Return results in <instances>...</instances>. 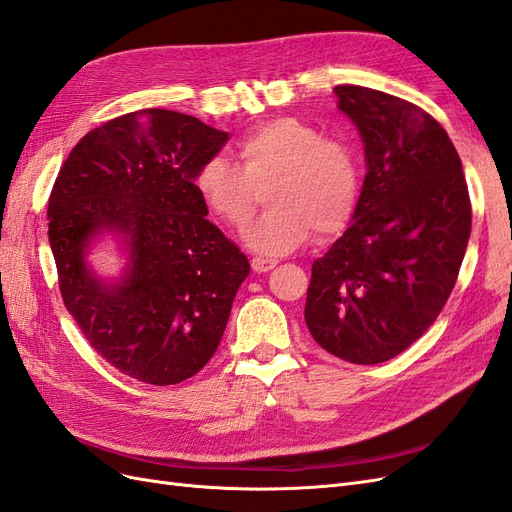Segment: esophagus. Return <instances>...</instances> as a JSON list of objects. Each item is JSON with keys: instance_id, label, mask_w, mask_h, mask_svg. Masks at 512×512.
<instances>
[{"instance_id": "34e87169", "label": "esophagus", "mask_w": 512, "mask_h": 512, "mask_svg": "<svg viewBox=\"0 0 512 512\" xmlns=\"http://www.w3.org/2000/svg\"><path fill=\"white\" fill-rule=\"evenodd\" d=\"M275 265H277V260H271V258H260V256L252 258V269H254L256 273H267V271H271Z\"/></svg>"}]
</instances>
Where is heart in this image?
I'll use <instances>...</instances> for the list:
<instances>
[{
    "label": "heart",
    "instance_id": "b5f03b06",
    "mask_svg": "<svg viewBox=\"0 0 512 512\" xmlns=\"http://www.w3.org/2000/svg\"><path fill=\"white\" fill-rule=\"evenodd\" d=\"M239 166L211 156L198 166L194 188L220 222L243 228L260 192L269 211L245 232L258 252L280 256L312 239L346 230L361 196V162L344 138L322 136L297 117H273L247 130L235 145Z\"/></svg>",
    "mask_w": 512,
    "mask_h": 512
}]
</instances>
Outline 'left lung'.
<instances>
[{
    "label": "left lung",
    "mask_w": 512,
    "mask_h": 512,
    "mask_svg": "<svg viewBox=\"0 0 512 512\" xmlns=\"http://www.w3.org/2000/svg\"><path fill=\"white\" fill-rule=\"evenodd\" d=\"M365 143L367 175L352 224L314 260L305 322L337 359L376 365L421 337L455 288L472 205L455 145L421 106L337 85Z\"/></svg>",
    "instance_id": "left-lung-1"
}]
</instances>
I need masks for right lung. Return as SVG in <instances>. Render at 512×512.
I'll list each match as a JSON object with an SVG mask.
<instances>
[{
  "label": "right lung",
  "instance_id": "right-lung-1",
  "mask_svg": "<svg viewBox=\"0 0 512 512\" xmlns=\"http://www.w3.org/2000/svg\"><path fill=\"white\" fill-rule=\"evenodd\" d=\"M228 134L192 115L145 108L87 132L49 198L61 299L89 346L121 374L179 384L218 350L250 262L207 220L198 166ZM131 239V273L102 285L84 265L98 229Z\"/></svg>",
  "mask_w": 512,
  "mask_h": 512
}]
</instances>
